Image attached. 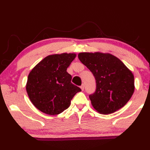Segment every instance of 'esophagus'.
I'll list each match as a JSON object with an SVG mask.
<instances>
[{"label":"esophagus","instance_id":"esophagus-1","mask_svg":"<svg viewBox=\"0 0 150 150\" xmlns=\"http://www.w3.org/2000/svg\"><path fill=\"white\" fill-rule=\"evenodd\" d=\"M81 90H82V91L84 90V88H85V85H84V84H82V85H81Z\"/></svg>","mask_w":150,"mask_h":150}]
</instances>
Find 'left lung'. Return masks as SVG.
<instances>
[{"label": "left lung", "instance_id": "obj_1", "mask_svg": "<svg viewBox=\"0 0 150 150\" xmlns=\"http://www.w3.org/2000/svg\"><path fill=\"white\" fill-rule=\"evenodd\" d=\"M78 57L95 78L96 90L89 95L93 108L108 115L122 108L134 91V75L121 61L103 53H80Z\"/></svg>", "mask_w": 150, "mask_h": 150}]
</instances>
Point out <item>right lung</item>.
<instances>
[{
    "mask_svg": "<svg viewBox=\"0 0 150 150\" xmlns=\"http://www.w3.org/2000/svg\"><path fill=\"white\" fill-rule=\"evenodd\" d=\"M75 54L48 55L30 71L26 91L30 100L42 112L56 115L69 108L76 93L81 91L71 83L67 69Z\"/></svg>",
    "mask_w": 150,
    "mask_h": 150,
    "instance_id": "obj_1",
    "label": "right lung"
}]
</instances>
